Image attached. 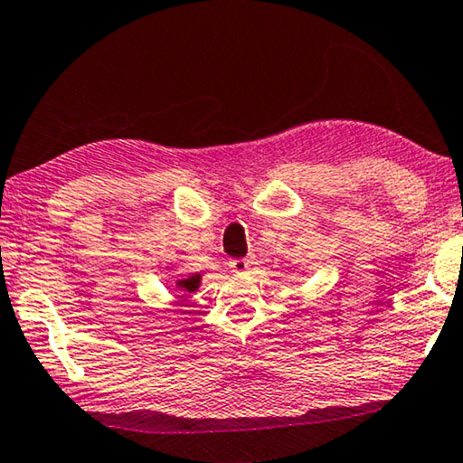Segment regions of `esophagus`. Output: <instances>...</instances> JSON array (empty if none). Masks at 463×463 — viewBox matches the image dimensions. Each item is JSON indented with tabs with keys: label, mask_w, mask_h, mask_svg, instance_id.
<instances>
[{
	"label": "esophagus",
	"mask_w": 463,
	"mask_h": 463,
	"mask_svg": "<svg viewBox=\"0 0 463 463\" xmlns=\"http://www.w3.org/2000/svg\"><path fill=\"white\" fill-rule=\"evenodd\" d=\"M251 262H254V260H251L250 256H245V259H232L231 260V269L235 273H245V271H250Z\"/></svg>",
	"instance_id": "esophagus-1"
}]
</instances>
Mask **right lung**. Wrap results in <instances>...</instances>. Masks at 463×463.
I'll return each mask as SVG.
<instances>
[{
  "label": "right lung",
  "mask_w": 463,
  "mask_h": 463,
  "mask_svg": "<svg viewBox=\"0 0 463 463\" xmlns=\"http://www.w3.org/2000/svg\"><path fill=\"white\" fill-rule=\"evenodd\" d=\"M198 284H201V275H190V278L181 279L177 284L181 290H188V292H194L198 288Z\"/></svg>",
  "instance_id": "obj_1"
}]
</instances>
